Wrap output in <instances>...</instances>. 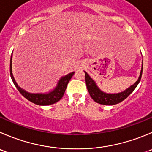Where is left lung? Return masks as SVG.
I'll return each mask as SVG.
<instances>
[{
  "mask_svg": "<svg viewBox=\"0 0 152 152\" xmlns=\"http://www.w3.org/2000/svg\"><path fill=\"white\" fill-rule=\"evenodd\" d=\"M85 82H86V86L88 88V91L89 92L90 95H91V98L97 103H99L102 104H106V105H113V104H118V103L121 102L122 101L127 98L134 91V90L137 88V85L139 84L140 81L141 79V76H142V70H141L140 75L138 79V80L132 86L128 88L123 92L120 93V94H105V93L102 92L100 91L96 86L94 81L91 79L89 76V75L85 72Z\"/></svg>",
  "mask_w": 152,
  "mask_h": 152,
  "instance_id": "obj_1",
  "label": "left lung"
}]
</instances>
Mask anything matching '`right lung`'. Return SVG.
<instances>
[{"label":"right lung","mask_w":152,"mask_h":152,"mask_svg":"<svg viewBox=\"0 0 152 152\" xmlns=\"http://www.w3.org/2000/svg\"><path fill=\"white\" fill-rule=\"evenodd\" d=\"M73 74H74V72H72V73H69V74L66 75L65 76L61 78L59 82H58V86L55 88L54 91H51L49 94H29V93L26 92V91L22 90L21 88L18 86L17 83L15 82L14 77L12 76V56L11 59H10V76H11L12 80L14 85H15L19 92L21 94V95L23 96L26 99L32 102L34 104H39V105H49V104H54V103L59 101L64 96L67 84H68L69 81L70 80Z\"/></svg>","instance_id":"add662e5"}]
</instances>
